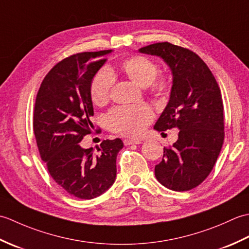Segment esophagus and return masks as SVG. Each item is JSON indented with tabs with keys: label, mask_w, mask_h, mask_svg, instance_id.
Masks as SVG:
<instances>
[{
	"label": "esophagus",
	"mask_w": 249,
	"mask_h": 249,
	"mask_svg": "<svg viewBox=\"0 0 249 249\" xmlns=\"http://www.w3.org/2000/svg\"><path fill=\"white\" fill-rule=\"evenodd\" d=\"M141 143V140L139 139H125L124 144L125 145H130V144H139Z\"/></svg>",
	"instance_id": "obj_1"
}]
</instances>
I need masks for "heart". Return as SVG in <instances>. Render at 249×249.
Masks as SVG:
<instances>
[{
	"label": "heart",
	"instance_id": "b5f03b06",
	"mask_svg": "<svg viewBox=\"0 0 249 249\" xmlns=\"http://www.w3.org/2000/svg\"><path fill=\"white\" fill-rule=\"evenodd\" d=\"M121 70L131 81L141 88H150L153 93L162 95L167 92L169 82L166 78H155L157 65L149 57L134 55L121 63ZM114 77L108 70L99 71L89 86V95L94 105L104 106L110 98ZM154 119V113L147 105L120 106L110 111L107 115L108 127L124 136L138 137Z\"/></svg>",
	"mask_w": 249,
	"mask_h": 249
}]
</instances>
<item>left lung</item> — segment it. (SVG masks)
<instances>
[{"label": "left lung", "instance_id": "8db88e82", "mask_svg": "<svg viewBox=\"0 0 249 249\" xmlns=\"http://www.w3.org/2000/svg\"><path fill=\"white\" fill-rule=\"evenodd\" d=\"M160 56L172 72L170 99L154 128H178L172 147L163 149L155 177L163 186L186 192L202 183L215 165L225 138L224 105L212 71L200 56L168 41L139 49Z\"/></svg>", "mask_w": 249, "mask_h": 249}]
</instances>
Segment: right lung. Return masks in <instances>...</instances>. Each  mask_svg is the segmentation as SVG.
I'll return each instance as SVG.
<instances>
[{
    "label": "right lung",
    "mask_w": 249,
    "mask_h": 249,
    "mask_svg": "<svg viewBox=\"0 0 249 249\" xmlns=\"http://www.w3.org/2000/svg\"><path fill=\"white\" fill-rule=\"evenodd\" d=\"M112 50L82 52L59 62L40 84L34 108V135L52 178L73 197L93 199L115 181L123 142L104 140L94 153L79 144L94 125L89 86Z\"/></svg>",
    "instance_id": "1"
}]
</instances>
